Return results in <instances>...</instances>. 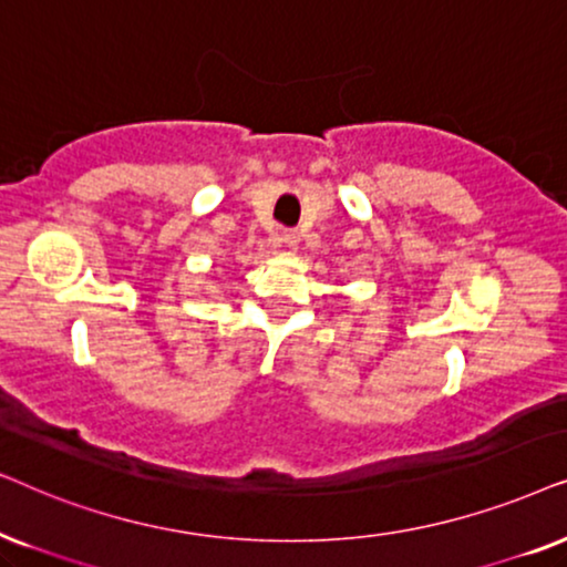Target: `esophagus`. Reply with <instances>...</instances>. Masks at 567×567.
Instances as JSON below:
<instances>
[{
    "mask_svg": "<svg viewBox=\"0 0 567 567\" xmlns=\"http://www.w3.org/2000/svg\"><path fill=\"white\" fill-rule=\"evenodd\" d=\"M282 240H285V246H290V248H296L298 244H300V233L296 230V228H290V230H285L282 233Z\"/></svg>",
    "mask_w": 567,
    "mask_h": 567,
    "instance_id": "34e87169",
    "label": "esophagus"
}]
</instances>
